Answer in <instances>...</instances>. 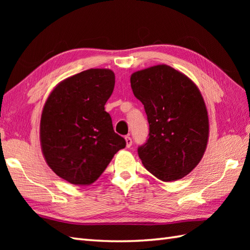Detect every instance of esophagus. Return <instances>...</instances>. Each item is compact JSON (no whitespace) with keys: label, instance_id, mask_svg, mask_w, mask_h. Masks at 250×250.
Masks as SVG:
<instances>
[{"label":"esophagus","instance_id":"obj_1","mask_svg":"<svg viewBox=\"0 0 250 250\" xmlns=\"http://www.w3.org/2000/svg\"><path fill=\"white\" fill-rule=\"evenodd\" d=\"M125 144H126V147H131L132 146V139L130 136H125Z\"/></svg>","mask_w":250,"mask_h":250}]
</instances>
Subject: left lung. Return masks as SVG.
<instances>
[{
    "label": "left lung",
    "instance_id": "1",
    "mask_svg": "<svg viewBox=\"0 0 250 250\" xmlns=\"http://www.w3.org/2000/svg\"><path fill=\"white\" fill-rule=\"evenodd\" d=\"M130 82L149 124V137L137 149L142 163L162 182L185 177L203 158L208 142V115L199 88L166 64L134 72Z\"/></svg>",
    "mask_w": 250,
    "mask_h": 250
}]
</instances>
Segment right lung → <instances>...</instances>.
<instances>
[{
  "instance_id": "right-lung-1",
  "label": "right lung",
  "mask_w": 250,
  "mask_h": 250,
  "mask_svg": "<svg viewBox=\"0 0 250 250\" xmlns=\"http://www.w3.org/2000/svg\"><path fill=\"white\" fill-rule=\"evenodd\" d=\"M115 87L108 68H90L62 81L47 98L40 125L42 151L58 176L88 186L125 141L115 133L105 103Z\"/></svg>"
}]
</instances>
